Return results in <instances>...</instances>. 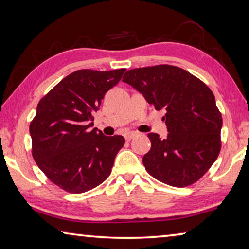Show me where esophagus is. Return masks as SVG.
Returning <instances> with one entry per match:
<instances>
[{
  "label": "esophagus",
  "instance_id": "esophagus-1",
  "mask_svg": "<svg viewBox=\"0 0 249 249\" xmlns=\"http://www.w3.org/2000/svg\"><path fill=\"white\" fill-rule=\"evenodd\" d=\"M135 135H136V133H135V132H126L124 134V137H125V140L128 142V141L132 140V138L135 136Z\"/></svg>",
  "mask_w": 249,
  "mask_h": 249
}]
</instances>
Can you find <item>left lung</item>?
<instances>
[{
    "mask_svg": "<svg viewBox=\"0 0 249 249\" xmlns=\"http://www.w3.org/2000/svg\"><path fill=\"white\" fill-rule=\"evenodd\" d=\"M123 82L163 108L166 138L149 133L151 148L142 158L147 172L177 188L193 184L205 175L221 151L222 114L213 92L187 70L158 65L128 70Z\"/></svg>",
    "mask_w": 249,
    "mask_h": 249,
    "instance_id": "1",
    "label": "left lung"
}]
</instances>
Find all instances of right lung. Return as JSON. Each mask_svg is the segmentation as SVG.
<instances>
[{
	"mask_svg": "<svg viewBox=\"0 0 249 249\" xmlns=\"http://www.w3.org/2000/svg\"><path fill=\"white\" fill-rule=\"evenodd\" d=\"M126 69L77 70L54 86L37 105L29 125L32 155L46 177L69 193H83L107 178L123 136H105L93 126L107 92Z\"/></svg>",
	"mask_w": 249,
	"mask_h": 249,
	"instance_id": "add662e5",
	"label": "right lung"
}]
</instances>
